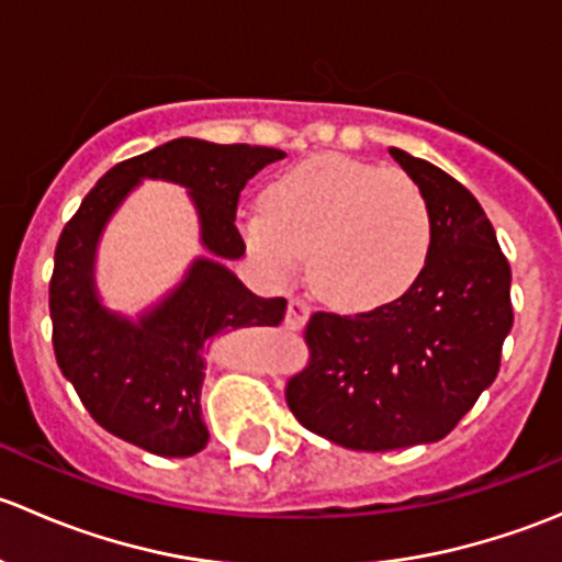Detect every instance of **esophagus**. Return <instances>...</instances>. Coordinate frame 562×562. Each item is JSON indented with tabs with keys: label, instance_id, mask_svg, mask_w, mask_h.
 I'll return each instance as SVG.
<instances>
[{
	"label": "esophagus",
	"instance_id": "34e87169",
	"mask_svg": "<svg viewBox=\"0 0 562 562\" xmlns=\"http://www.w3.org/2000/svg\"><path fill=\"white\" fill-rule=\"evenodd\" d=\"M310 321V304L304 299L293 296L288 302V313H285V326L288 328H304Z\"/></svg>",
	"mask_w": 562,
	"mask_h": 562
}]
</instances>
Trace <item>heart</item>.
Listing matches in <instances>:
<instances>
[{
	"mask_svg": "<svg viewBox=\"0 0 562 562\" xmlns=\"http://www.w3.org/2000/svg\"><path fill=\"white\" fill-rule=\"evenodd\" d=\"M241 236L271 277L296 274L310 252V282L323 299L372 310L422 277L432 252V212L400 168L323 155L277 176Z\"/></svg>",
	"mask_w": 562,
	"mask_h": 562,
	"instance_id": "b5f03b06",
	"label": "heart"
}]
</instances>
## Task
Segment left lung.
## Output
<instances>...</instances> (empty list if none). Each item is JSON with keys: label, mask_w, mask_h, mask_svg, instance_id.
<instances>
[{"label": "left lung", "mask_w": 562, "mask_h": 562, "mask_svg": "<svg viewBox=\"0 0 562 562\" xmlns=\"http://www.w3.org/2000/svg\"><path fill=\"white\" fill-rule=\"evenodd\" d=\"M432 212V252L394 302L315 313L313 359L288 381L293 416L353 451L438 443L490 389L514 323L512 266L481 203L438 166L391 146Z\"/></svg>", "instance_id": "1"}]
</instances>
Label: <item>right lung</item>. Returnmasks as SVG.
Instances as JSON below:
<instances>
[{"instance_id":"right-lung-1","label":"right lung","mask_w":562,"mask_h":562,"mask_svg":"<svg viewBox=\"0 0 562 562\" xmlns=\"http://www.w3.org/2000/svg\"><path fill=\"white\" fill-rule=\"evenodd\" d=\"M269 146L176 138L113 166L65 225L50 277L54 353L94 422L157 457H192L209 443L201 418L203 348L220 334L280 326L285 299L255 296L228 269L245 255L236 206L260 168L282 160ZM184 186L202 225L199 256L171 292L138 316L111 311L93 266L104 225L140 180Z\"/></svg>"}]
</instances>
